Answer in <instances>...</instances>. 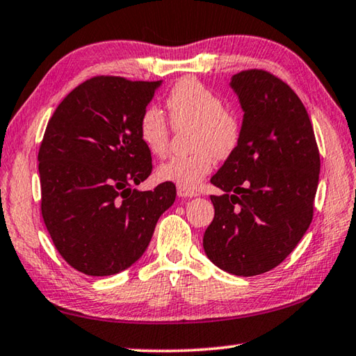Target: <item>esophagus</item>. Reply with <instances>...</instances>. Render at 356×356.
I'll list each match as a JSON object with an SVG mask.
<instances>
[{
	"mask_svg": "<svg viewBox=\"0 0 356 356\" xmlns=\"http://www.w3.org/2000/svg\"><path fill=\"white\" fill-rule=\"evenodd\" d=\"M197 195L196 191L188 190V188H184V186H177V196L179 197H195Z\"/></svg>",
	"mask_w": 356,
	"mask_h": 356,
	"instance_id": "34e87169",
	"label": "esophagus"
}]
</instances>
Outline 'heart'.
Listing matches in <instances>:
<instances>
[{
  "label": "heart",
  "instance_id": "1",
  "mask_svg": "<svg viewBox=\"0 0 356 356\" xmlns=\"http://www.w3.org/2000/svg\"><path fill=\"white\" fill-rule=\"evenodd\" d=\"M166 106L174 127L193 125L190 155L172 156L156 170L163 182L195 190L212 172L216 156L226 159L236 152L242 138V122L236 111L222 106L218 94L197 81L182 78L168 94ZM138 131L150 154L163 156L170 147V127L156 106H147L138 124Z\"/></svg>",
  "mask_w": 356,
  "mask_h": 356
}]
</instances>
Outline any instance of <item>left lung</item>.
I'll return each instance as SVG.
<instances>
[{
    "mask_svg": "<svg viewBox=\"0 0 356 356\" xmlns=\"http://www.w3.org/2000/svg\"><path fill=\"white\" fill-rule=\"evenodd\" d=\"M231 88L243 110L236 152L210 179L215 216L202 246L216 267L237 276L268 272L308 231L321 155L305 105L270 72L236 74Z\"/></svg>",
    "mask_w": 356,
    "mask_h": 356,
    "instance_id": "left-lung-1",
    "label": "left lung"
}]
</instances>
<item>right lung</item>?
<instances>
[{
    "instance_id": "add662e5",
    "label": "right lung",
    "mask_w": 356,
    "mask_h": 356,
    "mask_svg": "<svg viewBox=\"0 0 356 356\" xmlns=\"http://www.w3.org/2000/svg\"><path fill=\"white\" fill-rule=\"evenodd\" d=\"M160 84L94 76L48 120L38 156L42 216L59 254L84 275L134 265L176 200L171 182L134 188L152 172L138 124Z\"/></svg>"
}]
</instances>
